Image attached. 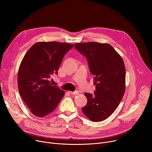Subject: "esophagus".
Wrapping results in <instances>:
<instances>
[{
	"mask_svg": "<svg viewBox=\"0 0 152 152\" xmlns=\"http://www.w3.org/2000/svg\"><path fill=\"white\" fill-rule=\"evenodd\" d=\"M69 93L72 95H77L79 94V91H76L75 92H71V91H69Z\"/></svg>",
	"mask_w": 152,
	"mask_h": 152,
	"instance_id": "34e87169",
	"label": "esophagus"
}]
</instances>
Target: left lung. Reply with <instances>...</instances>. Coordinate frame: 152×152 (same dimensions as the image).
<instances>
[{"label": "left lung", "mask_w": 152, "mask_h": 152, "mask_svg": "<svg viewBox=\"0 0 152 152\" xmlns=\"http://www.w3.org/2000/svg\"><path fill=\"white\" fill-rule=\"evenodd\" d=\"M75 47L87 58L95 85L94 95L84 94L87 103L83 112L92 121L105 120L117 108L125 92L123 60L108 44L89 42L75 44Z\"/></svg>", "instance_id": "left-lung-1"}]
</instances>
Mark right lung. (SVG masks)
Instances as JSON below:
<instances>
[{"label":"right lung","instance_id":"right-lung-1","mask_svg":"<svg viewBox=\"0 0 152 152\" xmlns=\"http://www.w3.org/2000/svg\"><path fill=\"white\" fill-rule=\"evenodd\" d=\"M73 47L68 43L38 42L24 56L18 69V90L35 116L49 115L63 97L65 91L52 86L49 78L57 74L63 57Z\"/></svg>","mask_w":152,"mask_h":152}]
</instances>
